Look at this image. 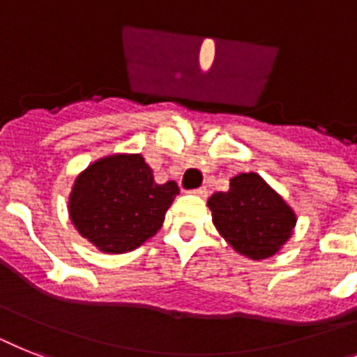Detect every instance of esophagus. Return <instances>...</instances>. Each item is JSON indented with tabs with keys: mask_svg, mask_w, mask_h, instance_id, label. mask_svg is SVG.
<instances>
[{
	"mask_svg": "<svg viewBox=\"0 0 357 357\" xmlns=\"http://www.w3.org/2000/svg\"><path fill=\"white\" fill-rule=\"evenodd\" d=\"M192 194H196V196H199V198H205V196H207V188H205V187L194 188Z\"/></svg>",
	"mask_w": 357,
	"mask_h": 357,
	"instance_id": "34e87169",
	"label": "esophagus"
}]
</instances>
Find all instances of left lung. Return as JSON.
<instances>
[{
  "label": "left lung",
  "mask_w": 357,
  "mask_h": 357,
  "mask_svg": "<svg viewBox=\"0 0 357 357\" xmlns=\"http://www.w3.org/2000/svg\"><path fill=\"white\" fill-rule=\"evenodd\" d=\"M207 205L225 242L251 260L273 257L297 224L294 208L255 172L234 176L227 192H214Z\"/></svg>",
  "instance_id": "8db88e82"
}]
</instances>
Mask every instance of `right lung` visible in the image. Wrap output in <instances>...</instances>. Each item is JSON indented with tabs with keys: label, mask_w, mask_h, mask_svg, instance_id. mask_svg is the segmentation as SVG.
Returning <instances> with one entry per match:
<instances>
[{
	"label": "right lung",
	"mask_w": 357,
	"mask_h": 357,
	"mask_svg": "<svg viewBox=\"0 0 357 357\" xmlns=\"http://www.w3.org/2000/svg\"><path fill=\"white\" fill-rule=\"evenodd\" d=\"M178 194L176 181H153L141 153H115L78 174L69 218L100 251L126 253L158 233Z\"/></svg>",
	"instance_id": "obj_1"
}]
</instances>
